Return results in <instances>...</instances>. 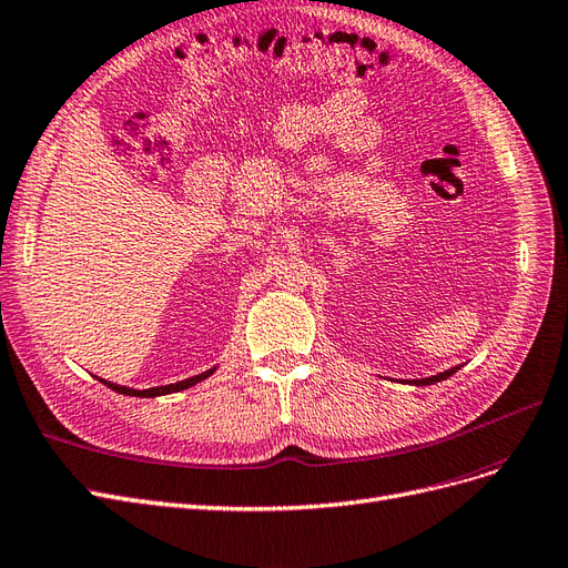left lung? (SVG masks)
Segmentation results:
<instances>
[{
  "instance_id": "8db88e82",
  "label": "left lung",
  "mask_w": 568,
  "mask_h": 568,
  "mask_svg": "<svg viewBox=\"0 0 568 568\" xmlns=\"http://www.w3.org/2000/svg\"><path fill=\"white\" fill-rule=\"evenodd\" d=\"M457 368H450L446 373H438V375H432V377H425V379H415V384H434V382H442V379H448Z\"/></svg>"
}]
</instances>
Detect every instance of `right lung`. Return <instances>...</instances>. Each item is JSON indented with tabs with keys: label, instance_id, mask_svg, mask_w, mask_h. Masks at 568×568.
<instances>
[{
	"label": "right lung",
	"instance_id": "right-lung-1",
	"mask_svg": "<svg viewBox=\"0 0 568 568\" xmlns=\"http://www.w3.org/2000/svg\"><path fill=\"white\" fill-rule=\"evenodd\" d=\"M212 373H214V368H210L207 373H200V375H195V377L181 379V382H176V384H164V387H153V389H143V392H139V389H130V387H120V384L105 382V379H101V382L105 384V387H111V389H113V392H118V394H126V396H145V398H151V396H162V394H172V392L189 389V387H193L195 382H200V379L210 377Z\"/></svg>",
	"mask_w": 568,
	"mask_h": 568
}]
</instances>
